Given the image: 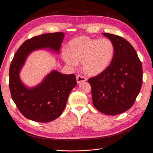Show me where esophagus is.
Returning a JSON list of instances; mask_svg holds the SVG:
<instances>
[{
  "instance_id": "34e87169",
  "label": "esophagus",
  "mask_w": 153,
  "mask_h": 153,
  "mask_svg": "<svg viewBox=\"0 0 153 153\" xmlns=\"http://www.w3.org/2000/svg\"><path fill=\"white\" fill-rule=\"evenodd\" d=\"M86 81V78L82 75H78L76 76V82L78 84L83 83V82H85Z\"/></svg>"
}]
</instances>
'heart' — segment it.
<instances>
[{
  "instance_id": "b5f03b06",
  "label": "heart",
  "mask_w": 153,
  "mask_h": 153,
  "mask_svg": "<svg viewBox=\"0 0 153 153\" xmlns=\"http://www.w3.org/2000/svg\"><path fill=\"white\" fill-rule=\"evenodd\" d=\"M115 55V46L109 39H96L85 36L68 42L66 52L62 56L67 64L75 67L81 62L83 72L91 76L102 74L111 64Z\"/></svg>"
}]
</instances>
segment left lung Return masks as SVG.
Returning a JSON list of instances; mask_svg holds the SVG:
<instances>
[{"label": "left lung", "mask_w": 153, "mask_h": 153, "mask_svg": "<svg viewBox=\"0 0 153 153\" xmlns=\"http://www.w3.org/2000/svg\"><path fill=\"white\" fill-rule=\"evenodd\" d=\"M114 44L115 55L104 72L90 78L94 106L101 112L115 115L130 109L142 86L141 62L131 44L119 36L102 33Z\"/></svg>", "instance_id": "obj_1"}]
</instances>
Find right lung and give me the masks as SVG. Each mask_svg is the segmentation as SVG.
Segmentation results:
<instances>
[{"mask_svg":"<svg viewBox=\"0 0 153 153\" xmlns=\"http://www.w3.org/2000/svg\"><path fill=\"white\" fill-rule=\"evenodd\" d=\"M64 33L43 34L25 41L17 50L9 70V88L13 101L20 112L30 120L48 122L56 119L66 106L68 96L76 85L75 75L50 72L38 86L26 87L20 78L26 58L34 51L50 49L57 53Z\"/></svg>","mask_w":153,"mask_h":153,"instance_id":"right-lung-1","label":"right lung"}]
</instances>
